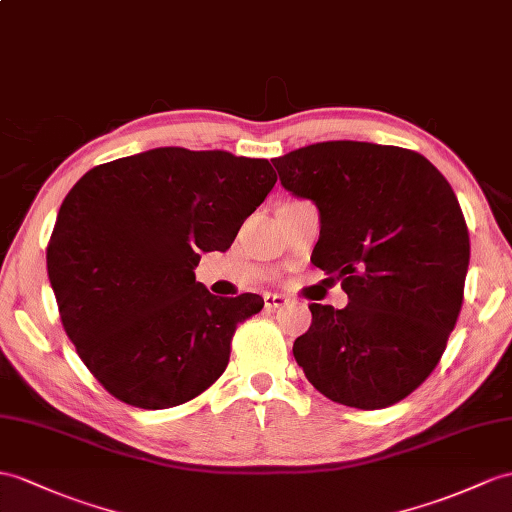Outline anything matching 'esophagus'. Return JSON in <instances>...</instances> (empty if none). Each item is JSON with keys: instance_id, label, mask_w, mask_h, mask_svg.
Segmentation results:
<instances>
[{"instance_id": "1", "label": "esophagus", "mask_w": 512, "mask_h": 512, "mask_svg": "<svg viewBox=\"0 0 512 512\" xmlns=\"http://www.w3.org/2000/svg\"><path fill=\"white\" fill-rule=\"evenodd\" d=\"M289 299H286L284 295L280 293H265V308L267 310H276V308H282Z\"/></svg>"}]
</instances>
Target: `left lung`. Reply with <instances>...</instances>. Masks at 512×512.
Masks as SVG:
<instances>
[{"instance_id":"obj_1","label":"left lung","mask_w":512,"mask_h":512,"mask_svg":"<svg viewBox=\"0 0 512 512\" xmlns=\"http://www.w3.org/2000/svg\"><path fill=\"white\" fill-rule=\"evenodd\" d=\"M286 191L319 208L313 265L345 308L310 304L293 356L328 400L360 410L404 400L439 365L463 306L469 232L428 158L395 145L326 141L273 158Z\"/></svg>"}]
</instances>
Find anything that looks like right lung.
<instances>
[{
    "mask_svg": "<svg viewBox=\"0 0 512 512\" xmlns=\"http://www.w3.org/2000/svg\"><path fill=\"white\" fill-rule=\"evenodd\" d=\"M265 158L156 147L93 167L58 210L47 273L82 363L117 400L158 410L193 400L228 367L254 293L195 282L276 184Z\"/></svg>",
    "mask_w": 512,
    "mask_h": 512,
    "instance_id": "add662e5",
    "label": "right lung"
}]
</instances>
